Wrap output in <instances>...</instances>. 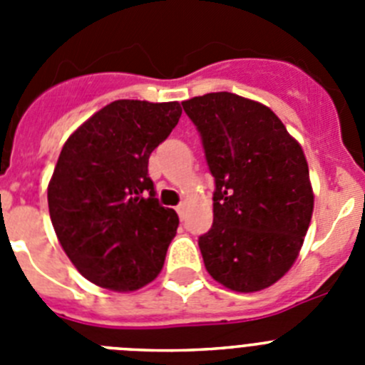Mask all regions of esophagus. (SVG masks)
Listing matches in <instances>:
<instances>
[{
	"label": "esophagus",
	"instance_id": "1",
	"mask_svg": "<svg viewBox=\"0 0 365 365\" xmlns=\"http://www.w3.org/2000/svg\"><path fill=\"white\" fill-rule=\"evenodd\" d=\"M175 210H177V214H179V217H180V219L185 217V212H186V202H180V205L177 206Z\"/></svg>",
	"mask_w": 365,
	"mask_h": 365
}]
</instances>
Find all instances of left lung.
<instances>
[{"label": "left lung", "mask_w": 365, "mask_h": 365, "mask_svg": "<svg viewBox=\"0 0 365 365\" xmlns=\"http://www.w3.org/2000/svg\"><path fill=\"white\" fill-rule=\"evenodd\" d=\"M182 108L215 179L214 225L199 237L206 270L230 291H263L294 265L311 225L302 144L272 109L234 93L193 96Z\"/></svg>", "instance_id": "8db88e82"}]
</instances>
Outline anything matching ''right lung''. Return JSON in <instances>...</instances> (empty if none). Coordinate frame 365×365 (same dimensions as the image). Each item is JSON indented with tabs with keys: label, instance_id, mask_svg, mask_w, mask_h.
<instances>
[{
	"label": "right lung",
	"instance_id": "right-lung-1",
	"mask_svg": "<svg viewBox=\"0 0 365 365\" xmlns=\"http://www.w3.org/2000/svg\"><path fill=\"white\" fill-rule=\"evenodd\" d=\"M179 102L115 100L63 144L47 201L56 237L83 278L133 292L160 274L179 227L155 197L148 160L179 122Z\"/></svg>",
	"mask_w": 365,
	"mask_h": 365
}]
</instances>
